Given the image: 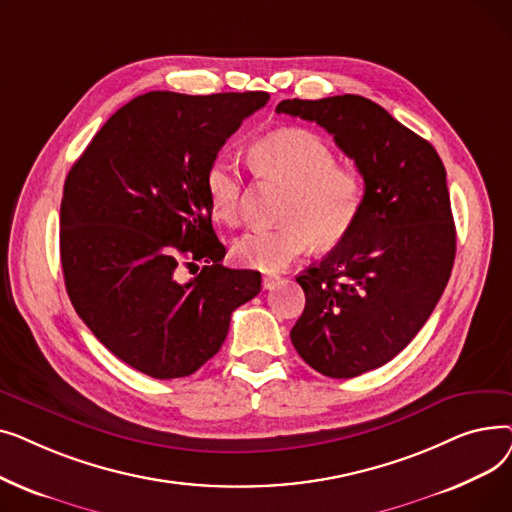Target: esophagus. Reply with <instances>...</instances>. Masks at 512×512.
<instances>
[{"label": "esophagus", "mask_w": 512, "mask_h": 512, "mask_svg": "<svg viewBox=\"0 0 512 512\" xmlns=\"http://www.w3.org/2000/svg\"><path fill=\"white\" fill-rule=\"evenodd\" d=\"M278 282H280V276H272V274L270 276H263V288L265 290H272Z\"/></svg>", "instance_id": "esophagus-1"}]
</instances>
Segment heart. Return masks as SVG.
Returning a JSON list of instances; mask_svg holds the SVG:
<instances>
[{
	"mask_svg": "<svg viewBox=\"0 0 512 512\" xmlns=\"http://www.w3.org/2000/svg\"><path fill=\"white\" fill-rule=\"evenodd\" d=\"M253 172L288 188L280 220L272 230H253L234 242L238 263L276 272L305 253L313 240L332 247L357 224L365 184L348 166H338L330 145L307 128H280L265 134L251 149ZM209 205L226 224H238L242 174L226 155L215 157L205 174Z\"/></svg>",
	"mask_w": 512,
	"mask_h": 512,
	"instance_id": "b5f03b06",
	"label": "heart"
}]
</instances>
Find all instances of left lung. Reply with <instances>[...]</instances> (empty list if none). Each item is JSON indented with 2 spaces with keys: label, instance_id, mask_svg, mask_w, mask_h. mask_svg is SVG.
<instances>
[{
  "label": "left lung",
  "instance_id": "obj_1",
  "mask_svg": "<svg viewBox=\"0 0 512 512\" xmlns=\"http://www.w3.org/2000/svg\"><path fill=\"white\" fill-rule=\"evenodd\" d=\"M278 114L326 128L365 180L357 224L297 278L305 311L290 340L328 378H355L394 359L438 305L456 230L436 149L361 95L284 99Z\"/></svg>",
  "mask_w": 512,
  "mask_h": 512
}]
</instances>
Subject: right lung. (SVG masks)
I'll return each mask as SVG.
<instances>
[{
  "mask_svg": "<svg viewBox=\"0 0 512 512\" xmlns=\"http://www.w3.org/2000/svg\"><path fill=\"white\" fill-rule=\"evenodd\" d=\"M263 91H151L107 120L64 182L60 257L68 297L95 338L155 380L186 378L226 340L261 274L222 265L205 174ZM188 283L179 267L196 261Z\"/></svg>",
  "mask_w": 512,
  "mask_h": 512,
  "instance_id": "obj_1",
  "label": "right lung"
}]
</instances>
